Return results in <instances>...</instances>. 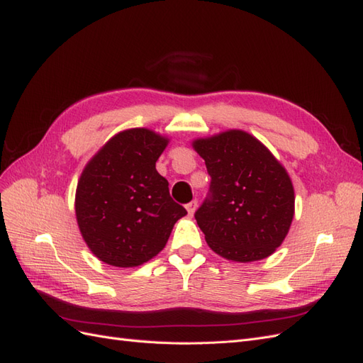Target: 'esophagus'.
<instances>
[{
  "instance_id": "obj_1",
  "label": "esophagus",
  "mask_w": 363,
  "mask_h": 363,
  "mask_svg": "<svg viewBox=\"0 0 363 363\" xmlns=\"http://www.w3.org/2000/svg\"><path fill=\"white\" fill-rule=\"evenodd\" d=\"M196 206H199V201H196V200H192V201H189L188 204H186V211H188V213H189L191 216L194 215Z\"/></svg>"
}]
</instances>
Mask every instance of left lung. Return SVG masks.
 Returning a JSON list of instances; mask_svg holds the SVG:
<instances>
[{
	"label": "left lung",
	"mask_w": 363,
	"mask_h": 363,
	"mask_svg": "<svg viewBox=\"0 0 363 363\" xmlns=\"http://www.w3.org/2000/svg\"><path fill=\"white\" fill-rule=\"evenodd\" d=\"M211 184L195 212L206 242L228 260L265 259L286 238L294 218L288 172L267 147L240 130L194 142Z\"/></svg>",
	"instance_id": "8db88e82"
}]
</instances>
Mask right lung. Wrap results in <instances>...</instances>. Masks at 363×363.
<instances>
[{
  "label": "right lung",
  "mask_w": 363,
  "mask_h": 363,
  "mask_svg": "<svg viewBox=\"0 0 363 363\" xmlns=\"http://www.w3.org/2000/svg\"><path fill=\"white\" fill-rule=\"evenodd\" d=\"M168 140L147 128L113 136L84 168L75 194L83 239L104 263L138 267L159 255L186 208L156 162Z\"/></svg>",
  "instance_id": "1"
}]
</instances>
